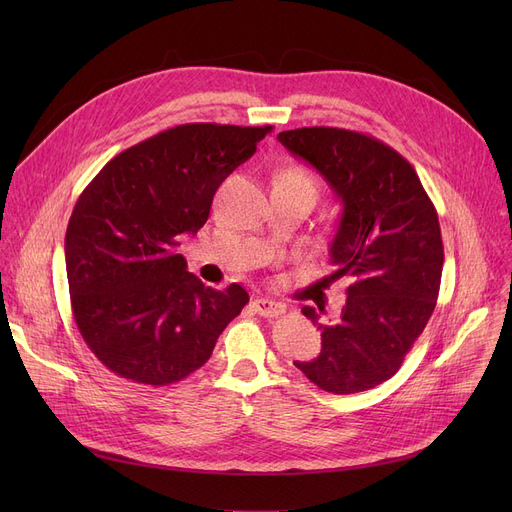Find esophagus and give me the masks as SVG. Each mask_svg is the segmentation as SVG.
<instances>
[{
  "label": "esophagus",
  "instance_id": "obj_1",
  "mask_svg": "<svg viewBox=\"0 0 512 512\" xmlns=\"http://www.w3.org/2000/svg\"><path fill=\"white\" fill-rule=\"evenodd\" d=\"M251 307L261 317H278V315L284 313V305L276 303V301H270V299H255L251 303Z\"/></svg>",
  "mask_w": 512,
  "mask_h": 512
}]
</instances>
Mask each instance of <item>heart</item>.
<instances>
[{
    "label": "heart",
    "instance_id": "obj_1",
    "mask_svg": "<svg viewBox=\"0 0 512 512\" xmlns=\"http://www.w3.org/2000/svg\"><path fill=\"white\" fill-rule=\"evenodd\" d=\"M280 176L290 178V180L299 182V184H305V186L315 188V180H313V176H311V174H307L303 168H288V170H286V172H282Z\"/></svg>",
    "mask_w": 512,
    "mask_h": 512
}]
</instances>
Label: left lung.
Masks as SVG:
<instances>
[{"label": "left lung", "instance_id": "obj_1", "mask_svg": "<svg viewBox=\"0 0 512 512\" xmlns=\"http://www.w3.org/2000/svg\"><path fill=\"white\" fill-rule=\"evenodd\" d=\"M278 141L342 201L330 280H351L332 326L303 309L321 330V353L294 365L332 394L375 388L400 369L436 309L444 265L436 207L409 161L371 134L311 126L284 130Z\"/></svg>", "mask_w": 512, "mask_h": 512}]
</instances>
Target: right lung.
Here are the masks:
<instances>
[{"label": "right lung", "instance_id": "right-lung-1", "mask_svg": "<svg viewBox=\"0 0 512 512\" xmlns=\"http://www.w3.org/2000/svg\"><path fill=\"white\" fill-rule=\"evenodd\" d=\"M272 126L180 124L107 161L66 230L80 336L116 375L168 386L203 367L249 303L240 284L205 286L176 247L209 218L218 186Z\"/></svg>", "mask_w": 512, "mask_h": 512}]
</instances>
